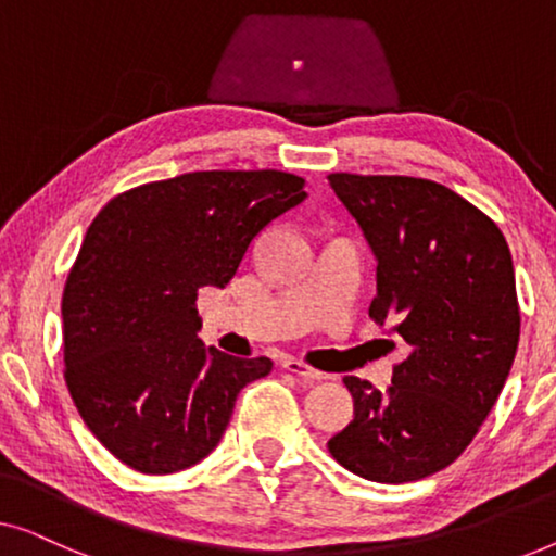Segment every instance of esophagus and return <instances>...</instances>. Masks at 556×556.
Listing matches in <instances>:
<instances>
[{"label":"esophagus","mask_w":556,"mask_h":556,"mask_svg":"<svg viewBox=\"0 0 556 556\" xmlns=\"http://www.w3.org/2000/svg\"><path fill=\"white\" fill-rule=\"evenodd\" d=\"M283 369H288L295 377L306 379V382H324V379L331 377V375H326V371L311 369L308 364H303L301 359H293V356H288V359H283Z\"/></svg>","instance_id":"esophagus-1"}]
</instances>
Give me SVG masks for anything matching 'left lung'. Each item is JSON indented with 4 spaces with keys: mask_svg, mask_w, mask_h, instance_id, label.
<instances>
[{
    "mask_svg": "<svg viewBox=\"0 0 556 556\" xmlns=\"http://www.w3.org/2000/svg\"><path fill=\"white\" fill-rule=\"evenodd\" d=\"M377 261L369 316L405 339L392 387L344 377L354 420L329 453L377 483L451 466L496 405L519 346L511 250L493 219L438 181L331 174Z\"/></svg>",
    "mask_w": 556,
    "mask_h": 556,
    "instance_id": "left-lung-1",
    "label": "left lung"
}]
</instances>
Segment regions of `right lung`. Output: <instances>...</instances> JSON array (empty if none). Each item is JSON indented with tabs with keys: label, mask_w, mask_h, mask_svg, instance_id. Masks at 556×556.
Here are the masks:
<instances>
[{
	"label": "right lung",
	"mask_w": 556,
	"mask_h": 556,
	"mask_svg": "<svg viewBox=\"0 0 556 556\" xmlns=\"http://www.w3.org/2000/svg\"><path fill=\"white\" fill-rule=\"evenodd\" d=\"M286 172H192L118 194L88 227L63 293L65 382L88 430L139 473L215 451L268 356L204 346L197 291L225 288L250 242L306 200Z\"/></svg>",
	"instance_id": "obj_1"
}]
</instances>
